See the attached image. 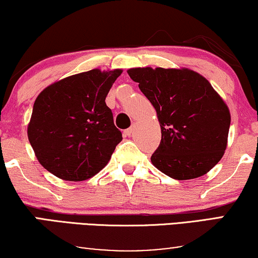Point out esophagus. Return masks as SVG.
<instances>
[{"label":"esophagus","mask_w":258,"mask_h":258,"mask_svg":"<svg viewBox=\"0 0 258 258\" xmlns=\"http://www.w3.org/2000/svg\"><path fill=\"white\" fill-rule=\"evenodd\" d=\"M134 130H135V126H130V128H128V129H126L125 130V132H124V134H125V135L126 136H132L133 135V134H134Z\"/></svg>","instance_id":"obj_1"}]
</instances>
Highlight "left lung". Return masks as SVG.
I'll return each instance as SVG.
<instances>
[{
    "instance_id": "8db88e82",
    "label": "left lung",
    "mask_w": 258,
    "mask_h": 258,
    "mask_svg": "<svg viewBox=\"0 0 258 258\" xmlns=\"http://www.w3.org/2000/svg\"><path fill=\"white\" fill-rule=\"evenodd\" d=\"M128 74L154 105L161 125L151 163L181 181L211 170L227 149L230 111L209 81L186 68L147 67Z\"/></svg>"
}]
</instances>
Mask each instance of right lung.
<instances>
[{
	"instance_id": "right-lung-1",
	"label": "right lung",
	"mask_w": 258,
	"mask_h": 258,
	"mask_svg": "<svg viewBox=\"0 0 258 258\" xmlns=\"http://www.w3.org/2000/svg\"><path fill=\"white\" fill-rule=\"evenodd\" d=\"M121 69H93L50 84L35 100L28 139L42 167L64 181L102 170L122 141L105 97Z\"/></svg>"
}]
</instances>
